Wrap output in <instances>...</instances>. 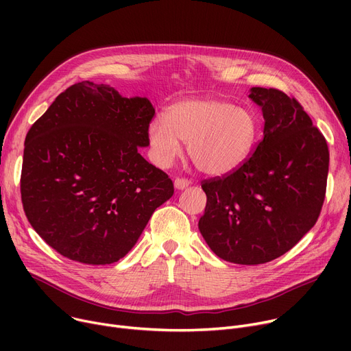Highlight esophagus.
Segmentation results:
<instances>
[{"instance_id": "34e87169", "label": "esophagus", "mask_w": 351, "mask_h": 351, "mask_svg": "<svg viewBox=\"0 0 351 351\" xmlns=\"http://www.w3.org/2000/svg\"><path fill=\"white\" fill-rule=\"evenodd\" d=\"M189 183H191V182H189L186 178H176V179H175V182H173V185H175V188H176V189L182 191V189L188 188V186H189Z\"/></svg>"}]
</instances>
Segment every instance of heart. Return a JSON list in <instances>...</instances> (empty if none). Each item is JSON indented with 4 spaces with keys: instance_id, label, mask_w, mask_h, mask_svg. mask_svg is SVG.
<instances>
[{
    "instance_id": "obj_1",
    "label": "heart",
    "mask_w": 351,
    "mask_h": 351,
    "mask_svg": "<svg viewBox=\"0 0 351 351\" xmlns=\"http://www.w3.org/2000/svg\"><path fill=\"white\" fill-rule=\"evenodd\" d=\"M259 136L253 110L215 98H192L169 105L163 119L147 129L155 160L169 165L188 143L189 158L208 175H225L237 169L252 154Z\"/></svg>"
}]
</instances>
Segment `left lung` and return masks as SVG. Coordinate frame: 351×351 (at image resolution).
Segmentation results:
<instances>
[{
    "mask_svg": "<svg viewBox=\"0 0 351 351\" xmlns=\"http://www.w3.org/2000/svg\"><path fill=\"white\" fill-rule=\"evenodd\" d=\"M249 97L262 108L263 139L237 169L202 180L199 230L220 259L253 266L280 257L316 225L328 147L296 98L261 86Z\"/></svg>",
    "mask_w": 351,
    "mask_h": 351,
    "instance_id": "obj_1",
    "label": "left lung"
}]
</instances>
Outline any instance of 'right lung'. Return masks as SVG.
<instances>
[{
    "label": "right lung",
    "instance_id": "add662e5",
    "mask_svg": "<svg viewBox=\"0 0 351 351\" xmlns=\"http://www.w3.org/2000/svg\"><path fill=\"white\" fill-rule=\"evenodd\" d=\"M155 115L146 98L109 85L73 84L25 138L21 199L47 245L85 265L115 263L156 208L173 195L163 171L143 159Z\"/></svg>",
    "mask_w": 351,
    "mask_h": 351
}]
</instances>
